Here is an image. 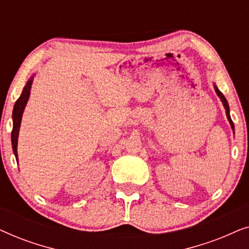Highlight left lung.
<instances>
[{"label": "left lung", "mask_w": 249, "mask_h": 249, "mask_svg": "<svg viewBox=\"0 0 249 249\" xmlns=\"http://www.w3.org/2000/svg\"><path fill=\"white\" fill-rule=\"evenodd\" d=\"M214 89H215V93L217 94V96L220 97V100H221V102H222L223 103V107H224V108H226V113H227V118H228V120H229V124H230V125H231V129H232V130H234V125H233V122H232V120H231V118H230V113H229V104H228V101L226 100V97H224V95L221 93V91L219 90V88H217L215 85H214Z\"/></svg>", "instance_id": "1"}]
</instances>
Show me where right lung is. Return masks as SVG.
I'll return each mask as SVG.
<instances>
[{
	"label": "right lung",
	"instance_id": "add662e5",
	"mask_svg": "<svg viewBox=\"0 0 249 249\" xmlns=\"http://www.w3.org/2000/svg\"><path fill=\"white\" fill-rule=\"evenodd\" d=\"M34 76L30 77V79L27 81L26 86L23 87L22 93L20 95V97L17 100L15 107H13L12 112V119H13V128L11 132V142H12V149L13 153H15V156L18 161V152H17V145H18V136H19V129H20V124H21V118L23 110H25V107L28 102L29 95H30V89H32V84H33Z\"/></svg>",
	"mask_w": 249,
	"mask_h": 249
}]
</instances>
